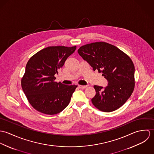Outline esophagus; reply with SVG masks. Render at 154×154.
<instances>
[{"instance_id": "34e87169", "label": "esophagus", "mask_w": 154, "mask_h": 154, "mask_svg": "<svg viewBox=\"0 0 154 154\" xmlns=\"http://www.w3.org/2000/svg\"><path fill=\"white\" fill-rule=\"evenodd\" d=\"M79 87L81 89H85V88H87V85H79Z\"/></svg>"}]
</instances>
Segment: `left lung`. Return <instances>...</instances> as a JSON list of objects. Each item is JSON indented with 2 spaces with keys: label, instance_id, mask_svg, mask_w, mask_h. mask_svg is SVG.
I'll list each match as a JSON object with an SVG mask.
<instances>
[{
  "label": "left lung",
  "instance_id": "8db88e82",
  "mask_svg": "<svg viewBox=\"0 0 154 154\" xmlns=\"http://www.w3.org/2000/svg\"><path fill=\"white\" fill-rule=\"evenodd\" d=\"M78 52L108 81L106 88L94 86L96 94L91 100L93 105L104 112L122 107L134 88V66L131 59L117 47L105 42L82 45Z\"/></svg>",
  "mask_w": 154,
  "mask_h": 154
}]
</instances>
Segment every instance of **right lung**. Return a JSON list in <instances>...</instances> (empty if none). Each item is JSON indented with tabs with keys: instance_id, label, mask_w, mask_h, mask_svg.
Listing matches in <instances>:
<instances>
[{
	"instance_id": "right-lung-1",
	"label": "right lung",
	"mask_w": 154,
	"mask_h": 154,
	"mask_svg": "<svg viewBox=\"0 0 154 154\" xmlns=\"http://www.w3.org/2000/svg\"><path fill=\"white\" fill-rule=\"evenodd\" d=\"M76 46L48 47L32 56L26 63L21 86L29 103L38 111L48 115L60 112L69 104L77 85L54 81V75L64 65Z\"/></svg>"
}]
</instances>
